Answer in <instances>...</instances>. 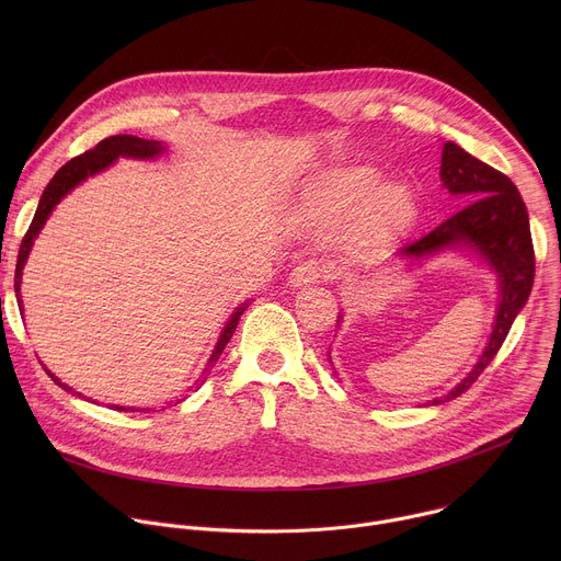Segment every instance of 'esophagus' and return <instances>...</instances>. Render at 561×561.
<instances>
[{"instance_id":"34e87169","label":"esophagus","mask_w":561,"mask_h":561,"mask_svg":"<svg viewBox=\"0 0 561 561\" xmlns=\"http://www.w3.org/2000/svg\"><path fill=\"white\" fill-rule=\"evenodd\" d=\"M322 277H327L324 266H319L317 262H304L297 268H293V273L288 277V284L293 288H304V286H310V284L319 282Z\"/></svg>"}]
</instances>
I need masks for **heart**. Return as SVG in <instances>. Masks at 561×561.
I'll list each match as a JSON object with an SVG mask.
<instances>
[{
    "mask_svg": "<svg viewBox=\"0 0 561 561\" xmlns=\"http://www.w3.org/2000/svg\"><path fill=\"white\" fill-rule=\"evenodd\" d=\"M381 180L379 169L362 162L319 169L297 186L295 221L314 230L346 226L348 249L355 255H375L404 239L420 219L415 193Z\"/></svg>",
    "mask_w": 561,
    "mask_h": 561,
    "instance_id": "obj_1",
    "label": "heart"
}]
</instances>
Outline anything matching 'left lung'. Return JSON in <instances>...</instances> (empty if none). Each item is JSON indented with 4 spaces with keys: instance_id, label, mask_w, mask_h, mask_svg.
<instances>
[{
    "instance_id": "1",
    "label": "left lung",
    "mask_w": 561,
    "mask_h": 561,
    "mask_svg": "<svg viewBox=\"0 0 561 561\" xmlns=\"http://www.w3.org/2000/svg\"><path fill=\"white\" fill-rule=\"evenodd\" d=\"M439 178L450 195H461L470 204L422 237L420 242L399 249L397 260L415 264L446 251H470L495 273L500 304L493 333L482 357L477 359V364L457 386H453L446 394L431 399L426 407H437L459 397L484 373L502 348L515 317L528 301L535 279V251L528 210L517 186L504 173L479 162L477 157L453 141L444 144ZM340 319L342 314L337 317V324Z\"/></svg>"
}]
</instances>
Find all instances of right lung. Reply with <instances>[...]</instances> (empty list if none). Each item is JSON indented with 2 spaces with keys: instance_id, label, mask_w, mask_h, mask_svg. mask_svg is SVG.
I'll list each match as a JSON object with an SVG mask.
<instances>
[{
  "instance_id": "add662e5",
  "label": "right lung",
  "mask_w": 561,
  "mask_h": 561,
  "mask_svg": "<svg viewBox=\"0 0 561 561\" xmlns=\"http://www.w3.org/2000/svg\"><path fill=\"white\" fill-rule=\"evenodd\" d=\"M164 152H167V144H164V141L141 139V137H135V135H115V137H106L104 141H100L95 148L87 150L84 154L72 157L68 164H64V167L55 173V178L48 182V186L44 188V193H42V197H39L35 217H33V221H31V226H28V232L24 234L22 247H20L18 268H15V295H18V304H20V306H22V293H20V288H22L24 266H26V262H28V255H31V249H33V244H35L37 234L42 232V228H44L46 219L50 217V213L55 210V206H57L75 186H79L82 182H87L89 178H93V175L106 171L108 167H113L119 157H128V159H157L159 154H164ZM247 306H249V301L239 304V306L230 312L228 322L224 324V329H221V333H219V340H217V344H215V348H213V355H210L206 368L202 370V375H199L195 388H199L202 381H206V375H208L210 368L217 364L221 351H224L226 344L230 342V337H232V333H234V329H237V324H239V317H242V312L247 310ZM22 314H24V306H22ZM46 373H48L50 379H53L57 386H61L66 392L82 397V392H77V390H72L70 386H66L64 381H59L48 368H46ZM191 388H193V386H191ZM191 388H188V390H191ZM178 402H180V399H178ZM95 404H98V402H95ZM113 409H115V411H128L126 407H113ZM130 411H137V409H130ZM141 411H144V409H141ZM146 411H148V409H146Z\"/></svg>"
}]
</instances>
